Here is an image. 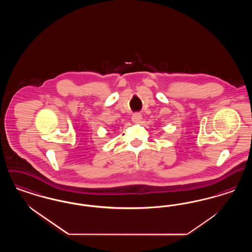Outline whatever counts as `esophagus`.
<instances>
[{
	"label": "esophagus",
	"instance_id": "34e87169",
	"mask_svg": "<svg viewBox=\"0 0 252 252\" xmlns=\"http://www.w3.org/2000/svg\"><path fill=\"white\" fill-rule=\"evenodd\" d=\"M131 119L134 123H139L140 121L143 119V116H142V114H141V113L136 112V113H134V114L132 115Z\"/></svg>",
	"mask_w": 252,
	"mask_h": 252
}]
</instances>
